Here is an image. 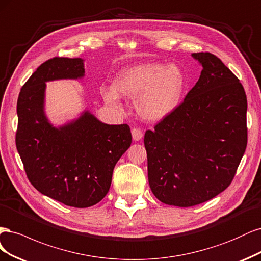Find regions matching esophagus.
<instances>
[{"mask_svg": "<svg viewBox=\"0 0 261 261\" xmlns=\"http://www.w3.org/2000/svg\"><path fill=\"white\" fill-rule=\"evenodd\" d=\"M131 132H132V138L134 141H140L143 138V132L140 128H133Z\"/></svg>", "mask_w": 261, "mask_h": 261, "instance_id": "obj_1", "label": "esophagus"}]
</instances>
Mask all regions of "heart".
<instances>
[{"instance_id":"obj_1","label":"heart","mask_w":261,"mask_h":261,"mask_svg":"<svg viewBox=\"0 0 261 261\" xmlns=\"http://www.w3.org/2000/svg\"><path fill=\"white\" fill-rule=\"evenodd\" d=\"M103 91L112 106H119V95L137 100L139 114L147 120L165 118L178 106L184 88V75L176 65L144 64L122 70Z\"/></svg>"}]
</instances>
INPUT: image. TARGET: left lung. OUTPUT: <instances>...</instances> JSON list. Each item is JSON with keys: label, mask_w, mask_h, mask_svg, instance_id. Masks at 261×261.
I'll use <instances>...</instances> for the list:
<instances>
[{"label": "left lung", "mask_w": 261, "mask_h": 261, "mask_svg": "<svg viewBox=\"0 0 261 261\" xmlns=\"http://www.w3.org/2000/svg\"><path fill=\"white\" fill-rule=\"evenodd\" d=\"M192 56L203 66L196 85L144 136L150 190L179 207L223 192L247 146V98L239 78L212 53Z\"/></svg>", "instance_id": "left-lung-1"}]
</instances>
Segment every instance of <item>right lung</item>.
Wrapping results in <instances>:
<instances>
[{"label":"right lung","instance_id":"1","mask_svg":"<svg viewBox=\"0 0 261 261\" xmlns=\"http://www.w3.org/2000/svg\"><path fill=\"white\" fill-rule=\"evenodd\" d=\"M83 74L81 58L53 57L41 64L20 90L15 139L32 186L75 208L93 206L105 197L114 168L132 142L128 124H106L89 112L61 128L47 121L45 82Z\"/></svg>","mask_w":261,"mask_h":261}]
</instances>
